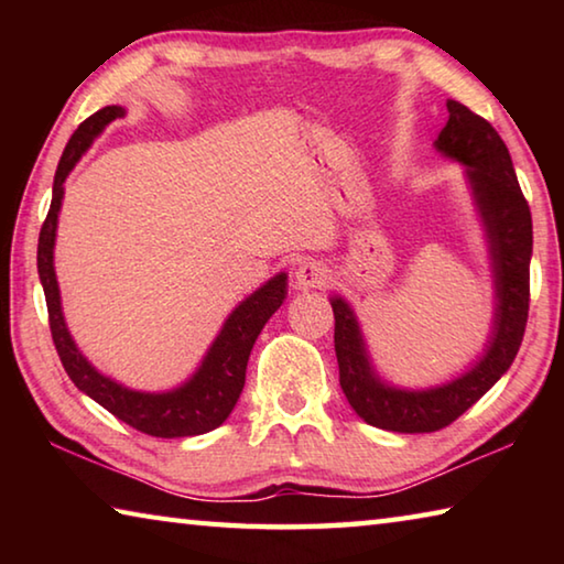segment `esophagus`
I'll list each match as a JSON object with an SVG mask.
<instances>
[{"instance_id":"1","label":"esophagus","mask_w":564,"mask_h":564,"mask_svg":"<svg viewBox=\"0 0 564 564\" xmlns=\"http://www.w3.org/2000/svg\"><path fill=\"white\" fill-rule=\"evenodd\" d=\"M328 279L330 271L321 261L305 259L299 263V269H295V283H299V289H323Z\"/></svg>"}]
</instances>
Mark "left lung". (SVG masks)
<instances>
[{
    "mask_svg": "<svg viewBox=\"0 0 564 564\" xmlns=\"http://www.w3.org/2000/svg\"><path fill=\"white\" fill-rule=\"evenodd\" d=\"M447 123L435 139L443 156L460 161L485 238L495 279V321L488 346L467 373L427 390H405L380 380L350 305L333 295L340 388L350 408L380 431L435 433L460 417L512 366L528 326L532 216L514 176L510 151L490 121L460 101H447Z\"/></svg>",
    "mask_w": 564,
    "mask_h": 564,
    "instance_id": "obj_1",
    "label": "left lung"
}]
</instances>
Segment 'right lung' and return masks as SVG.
I'll return each instance as SVG.
<instances>
[{"label": "right lung", "mask_w": 564, "mask_h": 564, "mask_svg": "<svg viewBox=\"0 0 564 564\" xmlns=\"http://www.w3.org/2000/svg\"><path fill=\"white\" fill-rule=\"evenodd\" d=\"M123 113L127 111L121 107H104L97 113H91L87 121H82L64 149L59 166H56L52 206L40 231V248H36V269H40L46 311H50L52 340L72 383L91 400H97L101 408H107L111 415L137 427L139 433L154 437L202 435L214 431V427L221 425L231 415L246 383L248 356H251L253 343L265 323L281 308L285 289H289V275H273L259 291H253L246 301L236 305L231 316L226 318L221 333H218L212 348L204 356L202 366L184 386L166 390V393H141V390H131L99 373L82 356V350L76 348L72 333L64 323L59 283H56L54 273V241L66 176H69V171L82 159L84 151L91 147V141L113 119H121Z\"/></svg>", "instance_id": "right-lung-1"}]
</instances>
